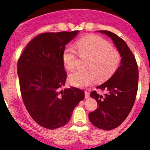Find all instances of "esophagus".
<instances>
[{
    "label": "esophagus",
    "instance_id": "34e87169",
    "mask_svg": "<svg viewBox=\"0 0 150 150\" xmlns=\"http://www.w3.org/2000/svg\"><path fill=\"white\" fill-rule=\"evenodd\" d=\"M89 97V93L88 91H85V98H88Z\"/></svg>",
    "mask_w": 150,
    "mask_h": 150
}]
</instances>
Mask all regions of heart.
I'll return each mask as SVG.
<instances>
[{
    "label": "heart",
    "mask_w": 150,
    "mask_h": 150,
    "mask_svg": "<svg viewBox=\"0 0 150 150\" xmlns=\"http://www.w3.org/2000/svg\"><path fill=\"white\" fill-rule=\"evenodd\" d=\"M76 48L80 54L91 56L86 69H79L69 76L73 86L85 88L93 84L97 79L103 81L111 77L118 69L121 56L109 42L98 35H88L77 41ZM77 52L73 47H67L63 53L64 65L73 71L77 66Z\"/></svg>",
    "instance_id": "heart-1"
}]
</instances>
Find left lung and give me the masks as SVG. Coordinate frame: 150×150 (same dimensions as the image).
I'll list each match as a JSON object with an SVG mask.
<instances>
[{"mask_svg": "<svg viewBox=\"0 0 150 150\" xmlns=\"http://www.w3.org/2000/svg\"><path fill=\"white\" fill-rule=\"evenodd\" d=\"M112 39L121 59L120 66L111 78L97 88L105 91L104 96L96 91L90 96L98 102L97 109L89 113L91 122L103 130H111L122 124L129 114L138 91V69L136 58L123 39L107 30H100Z\"/></svg>", "mask_w": 150, "mask_h": 150, "instance_id": "obj_1", "label": "left lung"}]
</instances>
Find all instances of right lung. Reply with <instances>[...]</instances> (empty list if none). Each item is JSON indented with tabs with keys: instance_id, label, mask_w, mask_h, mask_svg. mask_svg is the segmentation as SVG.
<instances>
[{
	"instance_id": "add662e5",
	"label": "right lung",
	"mask_w": 150,
	"mask_h": 150,
	"mask_svg": "<svg viewBox=\"0 0 150 150\" xmlns=\"http://www.w3.org/2000/svg\"><path fill=\"white\" fill-rule=\"evenodd\" d=\"M78 32L40 34L30 41L18 60L17 73L26 109L38 125L48 129L67 124L73 109L84 99L81 89H60L67 77L63 62L65 45Z\"/></svg>"
}]
</instances>
